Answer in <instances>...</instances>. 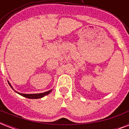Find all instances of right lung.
Instances as JSON below:
<instances>
[{"instance_id":"1","label":"right lung","mask_w":129,"mask_h":129,"mask_svg":"<svg viewBox=\"0 0 129 129\" xmlns=\"http://www.w3.org/2000/svg\"><path fill=\"white\" fill-rule=\"evenodd\" d=\"M9 82L10 86L12 88V89L14 90V88H13V86H11L10 82ZM14 91H15V92H17V94H19V95H21V96H23V97H25V98H29V99H37V98H43V97H44L45 96L48 95L50 92H51L52 90H49V91H47V92H43V93H39V94H23V93H20V92H17V91H16V90H14Z\"/></svg>"}]
</instances>
